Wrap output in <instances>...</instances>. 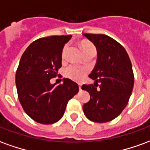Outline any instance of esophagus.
I'll return each mask as SVG.
<instances>
[{"mask_svg": "<svg viewBox=\"0 0 150 150\" xmlns=\"http://www.w3.org/2000/svg\"><path fill=\"white\" fill-rule=\"evenodd\" d=\"M79 91H81L82 90V85L80 83H79Z\"/></svg>", "mask_w": 150, "mask_h": 150, "instance_id": "34e87169", "label": "esophagus"}]
</instances>
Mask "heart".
<instances>
[{"instance_id":"1","label":"heart","mask_w":150,"mask_h":150,"mask_svg":"<svg viewBox=\"0 0 150 150\" xmlns=\"http://www.w3.org/2000/svg\"><path fill=\"white\" fill-rule=\"evenodd\" d=\"M82 49L83 53L89 52V51H96V48L95 46L91 44V43L88 42H82L81 43ZM66 49H67V46L63 48V51H62V56L64 54ZM87 72V69L82 67H79L75 64H71L67 67L64 70V75L66 77L75 80V81H79L82 79L84 77L85 74Z\"/></svg>"}]
</instances>
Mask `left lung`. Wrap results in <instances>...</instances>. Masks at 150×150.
<instances>
[{
    "instance_id": "8db88e82",
    "label": "left lung",
    "mask_w": 150,
    "mask_h": 150,
    "mask_svg": "<svg viewBox=\"0 0 150 150\" xmlns=\"http://www.w3.org/2000/svg\"><path fill=\"white\" fill-rule=\"evenodd\" d=\"M83 36L96 47L97 61L89 75L94 84L82 86L90 94V100L83 104V110L91 121L108 122L122 112L132 94L134 84L132 63L125 49L109 36L94 34Z\"/></svg>"
}]
</instances>
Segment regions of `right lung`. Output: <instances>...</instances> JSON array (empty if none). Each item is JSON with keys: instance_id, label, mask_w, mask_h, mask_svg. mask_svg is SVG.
I'll use <instances>...</instances> for the list:
<instances>
[{"instance_id": "right-lung-1", "label": "right lung", "mask_w": 150, "mask_h": 150, "mask_svg": "<svg viewBox=\"0 0 150 150\" xmlns=\"http://www.w3.org/2000/svg\"><path fill=\"white\" fill-rule=\"evenodd\" d=\"M71 35L50 36L35 40L21 56L16 71V86L23 109L36 122L50 125L59 121L67 104L78 93L79 86L70 79L62 84H51L62 67L63 46Z\"/></svg>"}]
</instances>
